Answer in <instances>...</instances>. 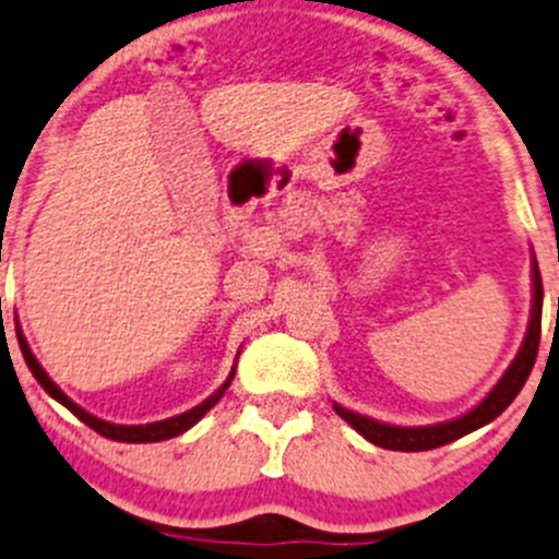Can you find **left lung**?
I'll list each match as a JSON object with an SVG mask.
<instances>
[{
    "mask_svg": "<svg viewBox=\"0 0 559 559\" xmlns=\"http://www.w3.org/2000/svg\"><path fill=\"white\" fill-rule=\"evenodd\" d=\"M533 273V305H531V321H527L525 340H522V348L516 350L514 361L509 364V369L503 372V378L492 385V391L474 409H468L466 415L455 420L433 423V426H391V423H380L367 418V415H358L354 409H345L334 402V413L340 415L348 426H354L367 442L378 444L383 450H402V452H420V450H433L442 448V444L455 442V439L466 437V433L477 431V428L487 426L490 420H496L509 404L514 402L516 393L525 385L527 374H531L533 364H536L538 343H542V305H544V286H542V273H538L536 254L531 262Z\"/></svg>",
    "mask_w": 559,
    "mask_h": 559,
    "instance_id": "8db88e82",
    "label": "left lung"
}]
</instances>
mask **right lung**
Returning a JSON list of instances; mask_svg holds the SVG:
<instances>
[{
	"instance_id": "1",
	"label": "right lung",
	"mask_w": 559,
	"mask_h": 559,
	"mask_svg": "<svg viewBox=\"0 0 559 559\" xmlns=\"http://www.w3.org/2000/svg\"><path fill=\"white\" fill-rule=\"evenodd\" d=\"M17 345H21V354H23V358H26L28 369H32V374H34V378H37V383L43 385L45 391L50 393L52 399H56V402H61L63 407L69 409V413H74V415H78V418H80L82 423H85V426H91L93 431H96V433H102V437H107V439H115V442L144 444V442H163V439L179 437V433H185L187 428H192V426H195V423L201 420L203 415L209 413V409L214 407V404L219 402L222 396H225L227 385H230V383H233V378H235V367H233L230 378H227L225 383H222L219 391H214V393H211L209 399H205V402L198 404V407L187 409V413L176 415V418H168V420H157V423H146V426H120V423H109V420H102V418H96V415H91V413H87V409H82L80 404H74L72 399H69L67 393L61 391V388H58L56 383H52V380H50V374H47L45 369H43V364H39L37 358H34L32 348H28V343H26V337H23V332H21V329H17Z\"/></svg>"
}]
</instances>
